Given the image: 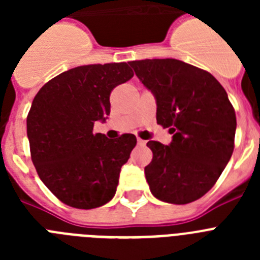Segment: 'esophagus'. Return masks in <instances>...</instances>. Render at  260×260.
I'll use <instances>...</instances> for the list:
<instances>
[{"mask_svg": "<svg viewBox=\"0 0 260 260\" xmlns=\"http://www.w3.org/2000/svg\"><path fill=\"white\" fill-rule=\"evenodd\" d=\"M137 143L139 144V146H146L147 142L143 141V139H141V138H138V139H137Z\"/></svg>", "mask_w": 260, "mask_h": 260, "instance_id": "34e87169", "label": "esophagus"}]
</instances>
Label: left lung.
I'll use <instances>...</instances> for the list:
<instances>
[{"instance_id": "8db88e82", "label": "left lung", "mask_w": 260, "mask_h": 260, "mask_svg": "<svg viewBox=\"0 0 260 260\" xmlns=\"http://www.w3.org/2000/svg\"><path fill=\"white\" fill-rule=\"evenodd\" d=\"M156 100V121L173 134L169 146L150 141L144 168L158 201L186 204L203 197L231 160L236 113L224 87L208 71L174 58L128 62Z\"/></svg>"}]
</instances>
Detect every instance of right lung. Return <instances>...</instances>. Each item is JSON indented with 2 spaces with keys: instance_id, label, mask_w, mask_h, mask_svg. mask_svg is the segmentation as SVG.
I'll list each match as a JSON object with an SVG mask.
<instances>
[{
  "instance_id": "1",
  "label": "right lung",
  "mask_w": 260,
  "mask_h": 260,
  "mask_svg": "<svg viewBox=\"0 0 260 260\" xmlns=\"http://www.w3.org/2000/svg\"><path fill=\"white\" fill-rule=\"evenodd\" d=\"M134 75L126 62L84 65L41 87L27 116L32 162L40 180L65 204L80 210L113 198L119 172L137 144L133 134H93L110 113L109 96Z\"/></svg>"
}]
</instances>
